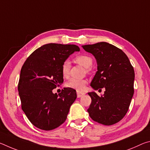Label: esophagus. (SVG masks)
I'll use <instances>...</instances> for the list:
<instances>
[{
    "label": "esophagus",
    "instance_id": "34e87169",
    "mask_svg": "<svg viewBox=\"0 0 150 150\" xmlns=\"http://www.w3.org/2000/svg\"><path fill=\"white\" fill-rule=\"evenodd\" d=\"M77 97H78V98H80V97H81V96H82L83 95H85V93H83V92H79V91H77Z\"/></svg>",
    "mask_w": 150,
    "mask_h": 150
}]
</instances>
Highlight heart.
<instances>
[{"instance_id":"1","label":"heart","mask_w":150,"mask_h":150,"mask_svg":"<svg viewBox=\"0 0 150 150\" xmlns=\"http://www.w3.org/2000/svg\"><path fill=\"white\" fill-rule=\"evenodd\" d=\"M75 62L86 68V71L90 73L91 71V66L93 65V58L88 55H79L75 57ZM71 69V63L68 60H65L63 62L61 67L62 75L64 77H68ZM87 81L86 79H71L67 83V87L74 88V89L81 91H83L85 88Z\"/></svg>"}]
</instances>
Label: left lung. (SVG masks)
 Listing matches in <instances>:
<instances>
[{
  "label": "left lung",
  "mask_w": 150,
  "mask_h": 150,
  "mask_svg": "<svg viewBox=\"0 0 150 150\" xmlns=\"http://www.w3.org/2000/svg\"><path fill=\"white\" fill-rule=\"evenodd\" d=\"M95 56L97 69L91 86L95 90L105 88L100 96L88 93L91 104L90 117L96 122L110 126L118 122L126 115L134 88V70L122 50L106 42L83 45Z\"/></svg>",
  "instance_id": "obj_1"
}]
</instances>
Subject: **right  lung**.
Returning <instances> with one entry per match:
<instances>
[{
    "label": "right lung",
    "mask_w": 150,
    "mask_h": 150,
    "mask_svg": "<svg viewBox=\"0 0 150 150\" xmlns=\"http://www.w3.org/2000/svg\"><path fill=\"white\" fill-rule=\"evenodd\" d=\"M77 45L47 44L35 50L22 65L18 86L21 107L33 125L52 130L67 119L76 91L65 88L59 94L52 92L63 82L61 67Z\"/></svg>",
    "instance_id": "obj_1"
}]
</instances>
